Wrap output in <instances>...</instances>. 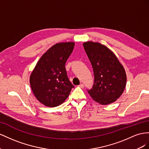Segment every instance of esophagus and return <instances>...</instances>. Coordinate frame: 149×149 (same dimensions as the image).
Listing matches in <instances>:
<instances>
[{
	"instance_id": "1",
	"label": "esophagus",
	"mask_w": 149,
	"mask_h": 149,
	"mask_svg": "<svg viewBox=\"0 0 149 149\" xmlns=\"http://www.w3.org/2000/svg\"><path fill=\"white\" fill-rule=\"evenodd\" d=\"M79 87H80V88H84V85L83 84H80L79 86Z\"/></svg>"
}]
</instances>
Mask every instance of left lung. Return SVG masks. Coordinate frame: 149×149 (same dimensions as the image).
Here are the masks:
<instances>
[{
    "mask_svg": "<svg viewBox=\"0 0 149 149\" xmlns=\"http://www.w3.org/2000/svg\"><path fill=\"white\" fill-rule=\"evenodd\" d=\"M83 45L94 75L93 86L88 93L100 104L114 102L125 88L127 76L124 67L105 45L91 41L84 42Z\"/></svg>",
    "mask_w": 149,
    "mask_h": 149,
    "instance_id": "left-lung-1",
    "label": "left lung"
}]
</instances>
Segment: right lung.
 <instances>
[{"instance_id":"1","label":"right lung","mask_w":149,"mask_h":149,"mask_svg":"<svg viewBox=\"0 0 149 149\" xmlns=\"http://www.w3.org/2000/svg\"><path fill=\"white\" fill-rule=\"evenodd\" d=\"M74 45L73 42H67L51 47L42 55L30 76L33 94L47 107L62 104L74 87L67 77L65 67Z\"/></svg>"}]
</instances>
